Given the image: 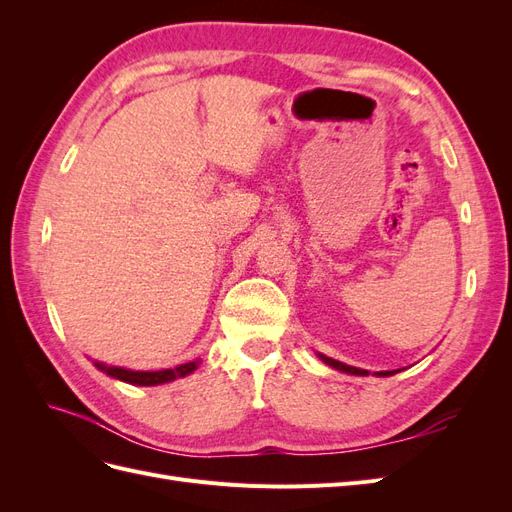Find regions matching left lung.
<instances>
[{"label": "left lung", "instance_id": "1", "mask_svg": "<svg viewBox=\"0 0 512 512\" xmlns=\"http://www.w3.org/2000/svg\"><path fill=\"white\" fill-rule=\"evenodd\" d=\"M320 359L327 365H331L339 371H346V374H352V376H367L369 374L367 369H359V367H352V365H346V363H339V361L329 359V356H324V354H320ZM393 374H395V371H378V376H393Z\"/></svg>", "mask_w": 512, "mask_h": 512}]
</instances>
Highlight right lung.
<instances>
[{"label": "right lung", "mask_w": 512, "mask_h": 512, "mask_svg": "<svg viewBox=\"0 0 512 512\" xmlns=\"http://www.w3.org/2000/svg\"><path fill=\"white\" fill-rule=\"evenodd\" d=\"M98 369L106 371L108 376H113L117 380L138 384V386H153V384H164L175 378H183L192 374L196 369V363H185L175 369H162V371H132V369H123V367H106L102 363H96Z\"/></svg>", "instance_id": "obj_1"}]
</instances>
